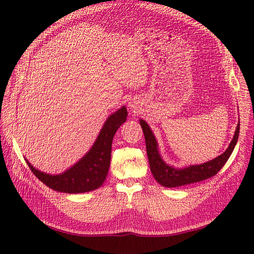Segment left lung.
<instances>
[{
	"mask_svg": "<svg viewBox=\"0 0 254 254\" xmlns=\"http://www.w3.org/2000/svg\"><path fill=\"white\" fill-rule=\"evenodd\" d=\"M140 124L145 136L146 151H147L150 171L159 184L165 188H177L186 184H190L205 180L216 175L226 164L228 159L235 147L240 134V122L233 135L231 143L224 153L211 161L202 164L189 165L183 168H176L170 164H166L159 152L158 142L152 133L149 125L144 120L140 119Z\"/></svg>",
	"mask_w": 254,
	"mask_h": 254,
	"instance_id": "1",
	"label": "left lung"
}]
</instances>
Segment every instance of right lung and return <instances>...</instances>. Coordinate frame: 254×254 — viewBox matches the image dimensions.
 <instances>
[{"label":"right lung","instance_id":"1","mask_svg":"<svg viewBox=\"0 0 254 254\" xmlns=\"http://www.w3.org/2000/svg\"><path fill=\"white\" fill-rule=\"evenodd\" d=\"M127 115L125 106L109 115L90 150L64 173L47 174L34 167L25 159L26 163L37 178L54 190L66 194L94 190L102 187L108 175L113 136L123 123L126 122Z\"/></svg>","mask_w":254,"mask_h":254}]
</instances>
